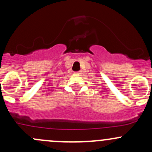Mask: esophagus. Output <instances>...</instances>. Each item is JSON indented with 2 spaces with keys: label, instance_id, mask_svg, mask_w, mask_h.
Wrapping results in <instances>:
<instances>
[{
  "label": "esophagus",
  "instance_id": "34e87169",
  "mask_svg": "<svg viewBox=\"0 0 152 152\" xmlns=\"http://www.w3.org/2000/svg\"><path fill=\"white\" fill-rule=\"evenodd\" d=\"M76 73H80V72H77Z\"/></svg>",
  "mask_w": 152,
  "mask_h": 152
}]
</instances>
